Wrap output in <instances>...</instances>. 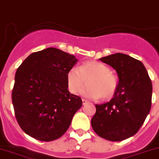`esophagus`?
Wrapping results in <instances>:
<instances>
[{
  "label": "esophagus",
  "mask_w": 159,
  "mask_h": 159,
  "mask_svg": "<svg viewBox=\"0 0 159 159\" xmlns=\"http://www.w3.org/2000/svg\"><path fill=\"white\" fill-rule=\"evenodd\" d=\"M88 100H84V99H82V104L83 105H84V104H86L87 103H88Z\"/></svg>",
  "instance_id": "1"
}]
</instances>
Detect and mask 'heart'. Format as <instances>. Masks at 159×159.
<instances>
[{
	"mask_svg": "<svg viewBox=\"0 0 159 159\" xmlns=\"http://www.w3.org/2000/svg\"><path fill=\"white\" fill-rule=\"evenodd\" d=\"M86 80L88 84L81 90V94L86 97L108 100L118 88L116 76L107 65L99 61H86L78 68H70L66 75L68 89L72 94H77Z\"/></svg>",
	"mask_w": 159,
	"mask_h": 159,
	"instance_id": "1",
	"label": "heart"
}]
</instances>
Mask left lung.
<instances>
[{
	"label": "left lung",
	"mask_w": 159,
	"mask_h": 159,
	"mask_svg": "<svg viewBox=\"0 0 159 159\" xmlns=\"http://www.w3.org/2000/svg\"><path fill=\"white\" fill-rule=\"evenodd\" d=\"M100 60L116 70L118 84L109 102L96 105L92 127L100 137L121 141L136 134L149 114L152 84L143 63L128 55L116 53Z\"/></svg>",
	"instance_id": "1"
}]
</instances>
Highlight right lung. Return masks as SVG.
Returning a JSON list of instances; mask_svg holds the SVG:
<instances>
[{
	"instance_id": "obj_1",
	"label": "right lung",
	"mask_w": 159,
	"mask_h": 159,
	"mask_svg": "<svg viewBox=\"0 0 159 159\" xmlns=\"http://www.w3.org/2000/svg\"><path fill=\"white\" fill-rule=\"evenodd\" d=\"M78 62L75 56L48 48L30 55L19 66L11 93L19 126L41 141L63 136L82 100L67 89L66 75Z\"/></svg>"
}]
</instances>
